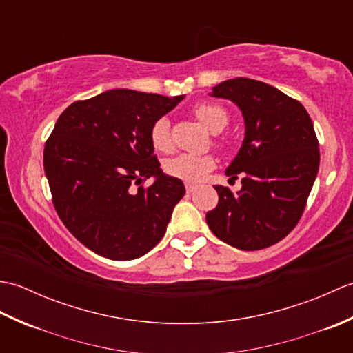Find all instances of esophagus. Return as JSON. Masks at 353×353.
Listing matches in <instances>:
<instances>
[{
	"label": "esophagus",
	"instance_id": "1",
	"mask_svg": "<svg viewBox=\"0 0 353 353\" xmlns=\"http://www.w3.org/2000/svg\"><path fill=\"white\" fill-rule=\"evenodd\" d=\"M194 191H196V186H194V185H186V192L192 194Z\"/></svg>",
	"mask_w": 353,
	"mask_h": 353
}]
</instances>
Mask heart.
Segmentation results:
<instances>
[{"label": "heart", "mask_w": 353, "mask_h": 353, "mask_svg": "<svg viewBox=\"0 0 353 353\" xmlns=\"http://www.w3.org/2000/svg\"><path fill=\"white\" fill-rule=\"evenodd\" d=\"M194 115L200 123H203L214 133L221 132L228 125V112L219 104L200 103L194 108ZM150 141L157 152H170L172 147L170 121L167 117L157 118L150 130ZM215 167V161L211 156H197L191 153H181L165 162V171L170 176L181 179L186 183H199Z\"/></svg>", "instance_id": "heart-1"}]
</instances>
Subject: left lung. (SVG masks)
<instances>
[{
    "mask_svg": "<svg viewBox=\"0 0 353 353\" xmlns=\"http://www.w3.org/2000/svg\"><path fill=\"white\" fill-rule=\"evenodd\" d=\"M211 97L235 103L244 139L226 176L241 190L215 185L219 205L206 214L212 234L239 250H261L294 229L316 181L320 152L308 112L264 81L238 77L212 88Z\"/></svg>",
    "mask_w": 353,
    "mask_h": 353,
    "instance_id": "8db88e82",
    "label": "left lung"
}]
</instances>
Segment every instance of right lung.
<instances>
[{"label": "right lung", "mask_w": 353, "mask_h": 353, "mask_svg": "<svg viewBox=\"0 0 353 353\" xmlns=\"http://www.w3.org/2000/svg\"><path fill=\"white\" fill-rule=\"evenodd\" d=\"M183 99L110 89L59 117L43 150L45 176L59 216L89 250L130 261L165 235L185 186L162 171L150 130ZM150 176L148 189L132 186Z\"/></svg>", "instance_id": "add662e5"}]
</instances>
